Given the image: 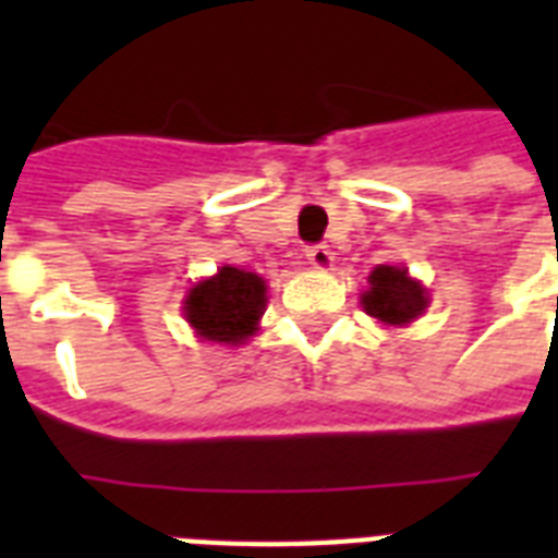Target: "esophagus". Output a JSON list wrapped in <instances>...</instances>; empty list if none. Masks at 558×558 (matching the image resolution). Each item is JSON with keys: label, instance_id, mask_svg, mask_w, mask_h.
<instances>
[{"label": "esophagus", "instance_id": "obj_1", "mask_svg": "<svg viewBox=\"0 0 558 558\" xmlns=\"http://www.w3.org/2000/svg\"><path fill=\"white\" fill-rule=\"evenodd\" d=\"M306 260H310L313 269L327 271L332 266V252L327 245H310V248H306Z\"/></svg>", "mask_w": 558, "mask_h": 558}]
</instances>
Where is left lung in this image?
I'll use <instances>...</instances> for the list:
<instances>
[{
  "mask_svg": "<svg viewBox=\"0 0 558 558\" xmlns=\"http://www.w3.org/2000/svg\"><path fill=\"white\" fill-rule=\"evenodd\" d=\"M371 289L362 295L365 313L388 327H405L425 313L428 292L402 266H376L367 278Z\"/></svg>",
  "mask_w": 558,
  "mask_h": 558,
  "instance_id": "obj_1",
  "label": "left lung"
}]
</instances>
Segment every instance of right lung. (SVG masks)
<instances>
[{"label":"right lung","mask_w":558,"mask_h":558,"mask_svg":"<svg viewBox=\"0 0 558 558\" xmlns=\"http://www.w3.org/2000/svg\"><path fill=\"white\" fill-rule=\"evenodd\" d=\"M182 313L199 339L236 348L252 339L266 313V280L254 271L222 266L187 292Z\"/></svg>","instance_id":"1"}]
</instances>
